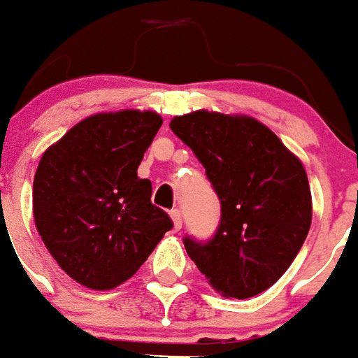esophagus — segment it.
<instances>
[{
    "label": "esophagus",
    "mask_w": 358,
    "mask_h": 358,
    "mask_svg": "<svg viewBox=\"0 0 358 358\" xmlns=\"http://www.w3.org/2000/svg\"><path fill=\"white\" fill-rule=\"evenodd\" d=\"M169 215H171V222H173V229L175 231H179V229H181V225H183V215H181V210H171Z\"/></svg>",
    "instance_id": "esophagus-1"
}]
</instances>
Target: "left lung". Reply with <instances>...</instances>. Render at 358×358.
<instances>
[{
  "label": "left lung",
  "instance_id": "left-lung-1",
  "mask_svg": "<svg viewBox=\"0 0 358 358\" xmlns=\"http://www.w3.org/2000/svg\"><path fill=\"white\" fill-rule=\"evenodd\" d=\"M169 127L200 159L222 202L214 239H185L191 260L220 295L248 299L272 287L313 222L303 162L248 115L196 110Z\"/></svg>",
  "mask_w": 358,
  "mask_h": 358
}]
</instances>
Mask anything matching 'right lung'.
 Segmentation results:
<instances>
[{"label":"right lung","mask_w":358,"mask_h":358,"mask_svg":"<svg viewBox=\"0 0 358 358\" xmlns=\"http://www.w3.org/2000/svg\"><path fill=\"white\" fill-rule=\"evenodd\" d=\"M162 123L156 111L94 113L40 158L34 224L53 260L85 287L110 291L133 278L173 225L136 173Z\"/></svg>","instance_id":"add662e5"}]
</instances>
